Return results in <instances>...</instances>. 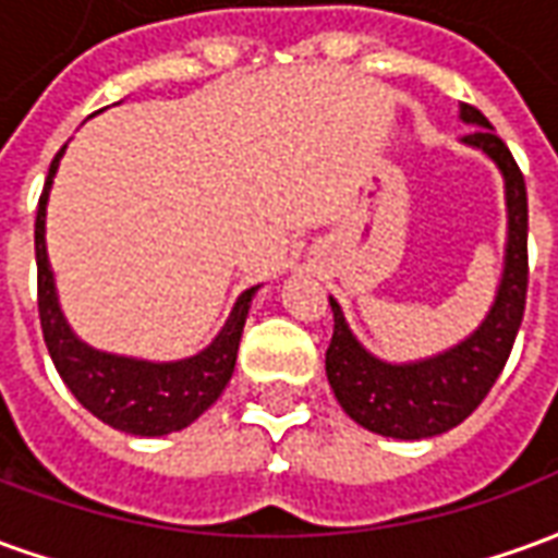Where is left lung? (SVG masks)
Listing matches in <instances>:
<instances>
[{"label": "left lung", "instance_id": "obj_1", "mask_svg": "<svg viewBox=\"0 0 558 558\" xmlns=\"http://www.w3.org/2000/svg\"><path fill=\"white\" fill-rule=\"evenodd\" d=\"M460 119L475 125L463 143L481 148L502 172L508 206L505 271L478 331L424 362L388 364L364 350L347 326L340 304L328 299L335 311V335L326 350L328 383L343 412L379 436L427 439L469 418L502 374L526 311L529 203L523 172L508 146L490 131L487 116L472 104H460Z\"/></svg>", "mask_w": 558, "mask_h": 558}]
</instances>
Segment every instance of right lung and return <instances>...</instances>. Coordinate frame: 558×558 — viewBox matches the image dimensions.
<instances>
[{
    "label": "right lung",
    "instance_id": "1",
    "mask_svg": "<svg viewBox=\"0 0 558 558\" xmlns=\"http://www.w3.org/2000/svg\"><path fill=\"white\" fill-rule=\"evenodd\" d=\"M65 146L50 163L44 194L38 199V218H35V263H38V316L47 352L53 359L62 383L86 410L110 424L116 430L134 433V436H163L194 424L203 412L220 398V391L230 383L235 371V352L242 340L244 319L251 311L256 287L244 290L232 307L227 326L206 350L196 352L182 362H140L113 352H98L86 347L71 331L62 316L59 295H56L53 271L47 259L44 242V220H47V196L50 184L59 170V158Z\"/></svg>",
    "mask_w": 558,
    "mask_h": 558
}]
</instances>
